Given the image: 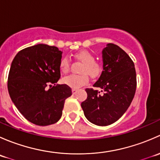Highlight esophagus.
<instances>
[{
  "label": "esophagus",
  "instance_id": "1",
  "mask_svg": "<svg viewBox=\"0 0 160 160\" xmlns=\"http://www.w3.org/2000/svg\"><path fill=\"white\" fill-rule=\"evenodd\" d=\"M72 93H76L77 92V89H72Z\"/></svg>",
  "mask_w": 160,
  "mask_h": 160
}]
</instances>
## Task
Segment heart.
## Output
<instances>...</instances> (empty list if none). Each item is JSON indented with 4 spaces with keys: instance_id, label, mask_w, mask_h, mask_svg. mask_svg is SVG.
I'll return each instance as SVG.
<instances>
[{
    "instance_id": "obj_1",
    "label": "heart",
    "mask_w": 160,
    "mask_h": 160,
    "mask_svg": "<svg viewBox=\"0 0 160 160\" xmlns=\"http://www.w3.org/2000/svg\"><path fill=\"white\" fill-rule=\"evenodd\" d=\"M74 57L77 60L83 62L79 75H70L63 79V83L72 89H78L88 83L89 77L96 79L101 76L103 71L101 62L94 60L95 57L92 52L88 50H81L74 54ZM59 70L62 73L66 74L70 70V62L67 57H63L59 62Z\"/></svg>"
}]
</instances>
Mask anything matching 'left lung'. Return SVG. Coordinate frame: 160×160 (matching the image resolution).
Returning <instances> with one entry per match:
<instances>
[{
  "label": "left lung",
  "instance_id": "1",
  "mask_svg": "<svg viewBox=\"0 0 160 160\" xmlns=\"http://www.w3.org/2000/svg\"><path fill=\"white\" fill-rule=\"evenodd\" d=\"M103 71L93 87L86 88L88 98L81 103L85 117L91 123L107 126L118 120L130 106L136 90L133 61L117 45L103 49Z\"/></svg>",
  "mask_w": 160,
  "mask_h": 160
}]
</instances>
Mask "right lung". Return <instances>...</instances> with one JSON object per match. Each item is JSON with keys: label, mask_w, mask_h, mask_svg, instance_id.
Listing matches in <instances>:
<instances>
[{"label": "right lung", "mask_w": 160, "mask_h": 160, "mask_svg": "<svg viewBox=\"0 0 160 160\" xmlns=\"http://www.w3.org/2000/svg\"><path fill=\"white\" fill-rule=\"evenodd\" d=\"M61 58L57 47L38 44L19 51L11 62L8 78L11 101L36 125L57 122L66 99L72 95L67 84H56L60 78Z\"/></svg>", "instance_id": "add662e5"}]
</instances>
